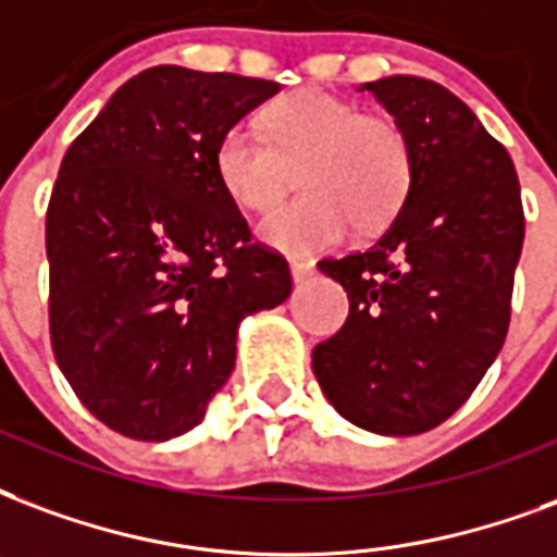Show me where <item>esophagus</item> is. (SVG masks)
Returning <instances> with one entry per match:
<instances>
[{"label": "esophagus", "mask_w": 557, "mask_h": 557, "mask_svg": "<svg viewBox=\"0 0 557 557\" xmlns=\"http://www.w3.org/2000/svg\"><path fill=\"white\" fill-rule=\"evenodd\" d=\"M289 268H292V277H295V283H304V280L312 277V271H315V265H312L310 259H292Z\"/></svg>", "instance_id": "obj_1"}]
</instances>
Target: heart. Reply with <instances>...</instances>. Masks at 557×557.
<instances>
[{"label": "heart", "instance_id": "obj_1", "mask_svg": "<svg viewBox=\"0 0 557 557\" xmlns=\"http://www.w3.org/2000/svg\"><path fill=\"white\" fill-rule=\"evenodd\" d=\"M304 195L259 224V236L286 253L336 245L351 221L360 230L386 224L413 180L407 132L386 114L324 90H298L268 106L262 132L238 123L221 135L215 174L245 212H268L295 183Z\"/></svg>", "mask_w": 557, "mask_h": 557}]
</instances>
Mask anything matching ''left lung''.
<instances>
[{
    "label": "left lung",
    "instance_id": "left-lung-1",
    "mask_svg": "<svg viewBox=\"0 0 557 557\" xmlns=\"http://www.w3.org/2000/svg\"><path fill=\"white\" fill-rule=\"evenodd\" d=\"M413 150L405 203L366 250L321 259L348 319L312 372L348 422L410 436L446 422L505 345L525 215L508 150L436 82H366Z\"/></svg>",
    "mask_w": 557,
    "mask_h": 557
}]
</instances>
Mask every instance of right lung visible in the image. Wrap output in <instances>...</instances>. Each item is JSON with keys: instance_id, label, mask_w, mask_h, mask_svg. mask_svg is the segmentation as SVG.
I'll return each instance as SVG.
<instances>
[{"instance_id": "right-lung-1", "label": "right lung", "mask_w": 557, "mask_h": 557, "mask_svg": "<svg viewBox=\"0 0 557 557\" xmlns=\"http://www.w3.org/2000/svg\"><path fill=\"white\" fill-rule=\"evenodd\" d=\"M277 82L150 67L61 159L47 206L49 342L73 393L132 440L203 419L236 366V327L289 298L215 174L221 135Z\"/></svg>"}]
</instances>
